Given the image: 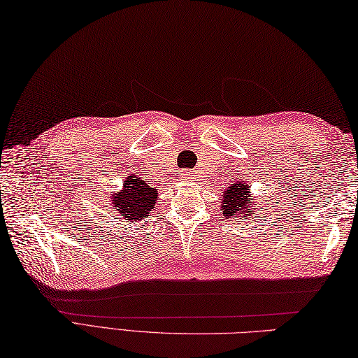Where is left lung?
I'll list each match as a JSON object with an SVG mask.
<instances>
[{
  "mask_svg": "<svg viewBox=\"0 0 358 358\" xmlns=\"http://www.w3.org/2000/svg\"><path fill=\"white\" fill-rule=\"evenodd\" d=\"M249 189L250 187L240 180L234 182L231 187L224 189L222 200V209L224 217L238 220L240 217L241 219H246V217L255 214L257 199L254 194L249 193Z\"/></svg>",
  "mask_w": 358,
  "mask_h": 358,
  "instance_id": "obj_1",
  "label": "left lung"
}]
</instances>
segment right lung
Wrapping results in <instances>:
<instances>
[{
	"label": "right lung",
	"instance_id": "1",
	"mask_svg": "<svg viewBox=\"0 0 358 358\" xmlns=\"http://www.w3.org/2000/svg\"><path fill=\"white\" fill-rule=\"evenodd\" d=\"M112 208L121 215V219L132 223L145 219L156 205L158 191L147 185L143 179L130 176L126 179L123 189L110 196Z\"/></svg>",
	"mask_w": 358,
	"mask_h": 358
}]
</instances>
